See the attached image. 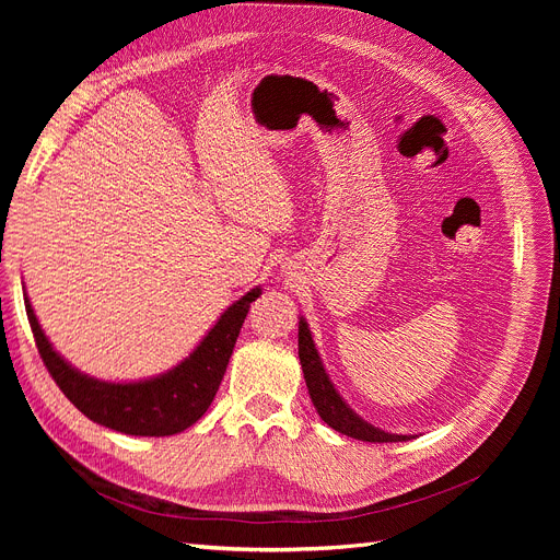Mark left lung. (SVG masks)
<instances>
[{
	"mask_svg": "<svg viewBox=\"0 0 560 560\" xmlns=\"http://www.w3.org/2000/svg\"><path fill=\"white\" fill-rule=\"evenodd\" d=\"M300 363H302L306 388L317 416L338 433L363 440V443H404V440L416 438V435L381 431L378 427L365 422L359 413H354V410L349 408V404L336 390L325 365H322V359L317 354L311 329L304 317H300Z\"/></svg>",
	"mask_w": 560,
	"mask_h": 560,
	"instance_id": "obj_1",
	"label": "left lung"
}]
</instances>
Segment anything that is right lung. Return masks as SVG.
<instances>
[{"instance_id":"obj_1","label":"right lung","mask_w":560,"mask_h":560,"mask_svg":"<svg viewBox=\"0 0 560 560\" xmlns=\"http://www.w3.org/2000/svg\"><path fill=\"white\" fill-rule=\"evenodd\" d=\"M258 295L260 285L233 302L179 365L140 381H102L72 368L51 347L28 298H24V306L45 368L85 418L127 435L161 438L186 431L209 410L249 304Z\"/></svg>"}]
</instances>
